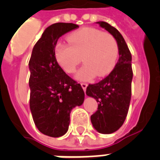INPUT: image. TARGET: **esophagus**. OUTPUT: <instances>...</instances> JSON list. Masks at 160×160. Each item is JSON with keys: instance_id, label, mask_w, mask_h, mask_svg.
Instances as JSON below:
<instances>
[{"instance_id": "1", "label": "esophagus", "mask_w": 160, "mask_h": 160, "mask_svg": "<svg viewBox=\"0 0 160 160\" xmlns=\"http://www.w3.org/2000/svg\"><path fill=\"white\" fill-rule=\"evenodd\" d=\"M80 85H81V86H82L84 91H85V90H86V88H87V86H88L87 83H84V82H83V83H81Z\"/></svg>"}]
</instances>
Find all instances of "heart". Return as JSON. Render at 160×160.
Instances as JSON below:
<instances>
[{
    "instance_id": "b5f03b06",
    "label": "heart",
    "mask_w": 160,
    "mask_h": 160,
    "mask_svg": "<svg viewBox=\"0 0 160 160\" xmlns=\"http://www.w3.org/2000/svg\"><path fill=\"white\" fill-rule=\"evenodd\" d=\"M70 44L59 41L55 56L65 72L72 74L82 61L85 63L76 74L80 80L95 75L104 77L111 72L119 57V45L114 36L93 27H84L67 36Z\"/></svg>"
}]
</instances>
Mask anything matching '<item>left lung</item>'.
Returning <instances> with one entry per match:
<instances>
[{
	"instance_id": "obj_1",
	"label": "left lung",
	"mask_w": 160,
	"mask_h": 160,
	"mask_svg": "<svg viewBox=\"0 0 160 160\" xmlns=\"http://www.w3.org/2000/svg\"><path fill=\"white\" fill-rule=\"evenodd\" d=\"M97 23L116 39L119 58L109 75L100 82L88 85L86 94L98 103L97 111L90 117L94 128L101 134H111L122 126L129 111L133 79L132 55L116 28L105 21Z\"/></svg>"
}]
</instances>
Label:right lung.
<instances>
[{
	"label": "right lung",
	"instance_id": "add662e5",
	"mask_svg": "<svg viewBox=\"0 0 160 160\" xmlns=\"http://www.w3.org/2000/svg\"><path fill=\"white\" fill-rule=\"evenodd\" d=\"M78 27L62 22L47 27L34 46L29 61L31 114L39 131L48 136L56 138L67 132L71 109L82 105L85 99L80 84L63 70L55 56L59 38Z\"/></svg>",
	"mask_w": 160,
	"mask_h": 160
}]
</instances>
